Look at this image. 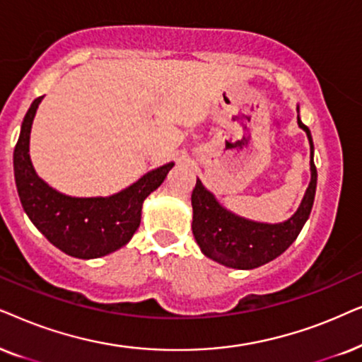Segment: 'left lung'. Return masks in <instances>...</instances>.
<instances>
[{
	"label": "left lung",
	"mask_w": 362,
	"mask_h": 362,
	"mask_svg": "<svg viewBox=\"0 0 362 362\" xmlns=\"http://www.w3.org/2000/svg\"><path fill=\"white\" fill-rule=\"evenodd\" d=\"M298 125L306 132L310 141L311 182L303 197L300 209L283 223H259L231 214L216 202L214 194L206 190L197 178V185L192 192V209H194L192 231L205 257L230 268L253 269L279 257L295 242L311 214L317 180V172L313 160L315 147H313L311 132L301 122L300 115H298Z\"/></svg>",
	"instance_id": "1"
}]
</instances>
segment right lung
<instances>
[{
  "mask_svg": "<svg viewBox=\"0 0 362 362\" xmlns=\"http://www.w3.org/2000/svg\"><path fill=\"white\" fill-rule=\"evenodd\" d=\"M33 100L21 124L13 153L14 180L26 215L49 242L74 258L90 259L124 247L141 225L142 204L162 185L173 162L151 170L136 184L110 197L77 199L61 194L46 184L30 158V134L36 109Z\"/></svg>",
  "mask_w": 362,
  "mask_h": 362,
  "instance_id": "add662e5",
  "label": "right lung"
}]
</instances>
